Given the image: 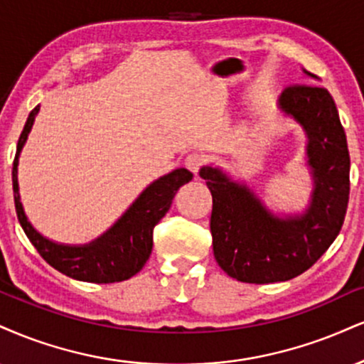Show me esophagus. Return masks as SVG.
Instances as JSON below:
<instances>
[{"mask_svg": "<svg viewBox=\"0 0 364 364\" xmlns=\"http://www.w3.org/2000/svg\"><path fill=\"white\" fill-rule=\"evenodd\" d=\"M203 156L198 154V152H191V154L186 156L185 159V166L188 169L191 171V173H198V169L201 168V164H203Z\"/></svg>", "mask_w": 364, "mask_h": 364, "instance_id": "obj_1", "label": "esophagus"}]
</instances>
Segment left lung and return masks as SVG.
Masks as SVG:
<instances>
[{
  "mask_svg": "<svg viewBox=\"0 0 364 364\" xmlns=\"http://www.w3.org/2000/svg\"><path fill=\"white\" fill-rule=\"evenodd\" d=\"M304 74L321 81L305 69ZM277 107L307 139L305 166L312 193L304 212L279 215L246 181L218 166L200 169L213 198L210 230L215 259L230 278L244 283L287 282L307 271L334 242L348 208V140L329 91L307 85L287 87Z\"/></svg>",
  "mask_w": 364,
  "mask_h": 364,
  "instance_id": "8db88e82",
  "label": "left lung"
}]
</instances>
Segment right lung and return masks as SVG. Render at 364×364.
<instances>
[{
	"label": "right lung",
	"mask_w": 364,
	"mask_h": 364,
	"mask_svg": "<svg viewBox=\"0 0 364 364\" xmlns=\"http://www.w3.org/2000/svg\"><path fill=\"white\" fill-rule=\"evenodd\" d=\"M41 105L30 112L13 161V196L18 222L30 242L52 268L65 277L91 283H115L132 278L144 268L152 251V230L173 203L174 195L193 174L178 168L154 179L107 232L87 244H60L47 239L30 224L20 198L18 163Z\"/></svg>",
	"instance_id": "right-lung-1"
}]
</instances>
